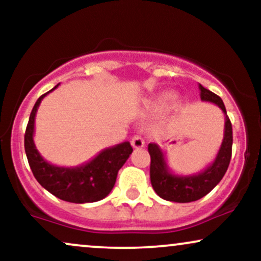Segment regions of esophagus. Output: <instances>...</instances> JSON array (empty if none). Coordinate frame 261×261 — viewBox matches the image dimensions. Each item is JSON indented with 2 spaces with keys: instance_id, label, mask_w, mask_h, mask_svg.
<instances>
[{
  "instance_id": "34e87169",
  "label": "esophagus",
  "mask_w": 261,
  "mask_h": 261,
  "mask_svg": "<svg viewBox=\"0 0 261 261\" xmlns=\"http://www.w3.org/2000/svg\"><path fill=\"white\" fill-rule=\"evenodd\" d=\"M131 145H133V147L135 149L142 148L143 146H145V141H143V139L140 136V135H135L133 140H131Z\"/></svg>"
}]
</instances>
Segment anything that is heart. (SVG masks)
Instances as JSON below:
<instances>
[{
    "mask_svg": "<svg viewBox=\"0 0 261 261\" xmlns=\"http://www.w3.org/2000/svg\"><path fill=\"white\" fill-rule=\"evenodd\" d=\"M178 100V94L174 92H164L157 99V106L160 109H169Z\"/></svg>",
    "mask_w": 261,
    "mask_h": 261,
    "instance_id": "obj_1",
    "label": "heart"
}]
</instances>
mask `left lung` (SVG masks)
Returning a JSON list of instances; mask_svg holds the SVG:
<instances>
[{
	"instance_id": "left-lung-1",
	"label": "left lung",
	"mask_w": 261,
	"mask_h": 261,
	"mask_svg": "<svg viewBox=\"0 0 261 261\" xmlns=\"http://www.w3.org/2000/svg\"><path fill=\"white\" fill-rule=\"evenodd\" d=\"M199 88L201 91V94H200L201 100L216 104L224 114L223 140L215 161L201 172L189 175L176 174L173 172L167 162L166 152L157 143H149L148 152L151 155V168H149L151 184L155 194L167 201L191 202L201 199L207 195L210 191L221 181L229 166L233 136L232 124L227 116L226 107L217 94L206 89L201 85L199 86Z\"/></svg>"
}]
</instances>
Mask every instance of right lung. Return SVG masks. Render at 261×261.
Returning <instances> with one entry per match:
<instances>
[{
  "mask_svg": "<svg viewBox=\"0 0 261 261\" xmlns=\"http://www.w3.org/2000/svg\"><path fill=\"white\" fill-rule=\"evenodd\" d=\"M59 85L39 98L29 116L24 135L29 166L39 184L59 199L73 203L99 201L113 190L118 172L133 153V147L128 141H125L101 149L91 161L77 167L55 166L44 160L34 143L35 116L41 100Z\"/></svg>",
  "mask_w": 261,
  "mask_h": 261,
  "instance_id": "add662e5",
  "label": "right lung"
}]
</instances>
